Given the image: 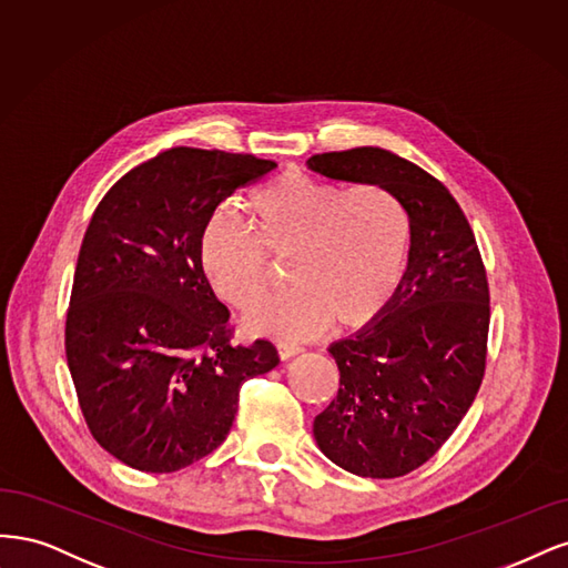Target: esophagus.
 Segmentation results:
<instances>
[{
    "label": "esophagus",
    "instance_id": "34e87169",
    "mask_svg": "<svg viewBox=\"0 0 568 568\" xmlns=\"http://www.w3.org/2000/svg\"><path fill=\"white\" fill-rule=\"evenodd\" d=\"M276 349H278L281 361H287V358H292V356H297V354L302 352V346H300V344H292V342H278Z\"/></svg>",
    "mask_w": 568,
    "mask_h": 568
}]
</instances>
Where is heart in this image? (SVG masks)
<instances>
[{
    "instance_id": "heart-1",
    "label": "heart",
    "mask_w": 568,
    "mask_h": 568,
    "mask_svg": "<svg viewBox=\"0 0 568 568\" xmlns=\"http://www.w3.org/2000/svg\"><path fill=\"white\" fill-rule=\"evenodd\" d=\"M245 207L253 231L212 222L200 266L219 297L250 311L276 278L267 257L287 260L292 287L250 318L254 331L302 337L331 318L349 331L377 318L396 295L410 226L392 191L290 172L254 191Z\"/></svg>"
}]
</instances>
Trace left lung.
I'll use <instances>...</instances> for the list:
<instances>
[{
	"mask_svg": "<svg viewBox=\"0 0 568 568\" xmlns=\"http://www.w3.org/2000/svg\"><path fill=\"white\" fill-rule=\"evenodd\" d=\"M306 164L387 189L408 214L404 283L375 325L331 346L339 389L314 419L318 448L342 469L404 477L448 442L486 373L490 292L477 237L450 191L410 160L361 145Z\"/></svg>",
	"mask_w": 568,
	"mask_h": 568,
	"instance_id": "left-lung-1",
	"label": "left lung"
}]
</instances>
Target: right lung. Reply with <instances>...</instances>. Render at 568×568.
<instances>
[{"label": "right lung", "instance_id": "right-lung-1", "mask_svg": "<svg viewBox=\"0 0 568 568\" xmlns=\"http://www.w3.org/2000/svg\"><path fill=\"white\" fill-rule=\"evenodd\" d=\"M276 162L179 145L103 195L80 247L65 356L84 423L126 467L168 474L224 444L243 384L278 365L235 344L200 266L214 210Z\"/></svg>", "mask_w": 568, "mask_h": 568}]
</instances>
